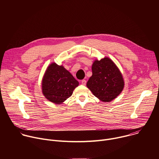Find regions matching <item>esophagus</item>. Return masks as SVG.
I'll return each instance as SVG.
<instances>
[{
	"mask_svg": "<svg viewBox=\"0 0 159 159\" xmlns=\"http://www.w3.org/2000/svg\"><path fill=\"white\" fill-rule=\"evenodd\" d=\"M81 84H82V85H85L86 84V80H85V79H83V80H81Z\"/></svg>",
	"mask_w": 159,
	"mask_h": 159,
	"instance_id": "obj_1",
	"label": "esophagus"
}]
</instances>
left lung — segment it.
Returning a JSON list of instances; mask_svg holds the SVG:
<instances>
[{"label": "left lung", "mask_w": 159, "mask_h": 159, "mask_svg": "<svg viewBox=\"0 0 159 159\" xmlns=\"http://www.w3.org/2000/svg\"><path fill=\"white\" fill-rule=\"evenodd\" d=\"M93 75L87 87L93 94L103 102H110L123 90L124 80L116 65L110 58L96 60L92 66Z\"/></svg>", "instance_id": "1"}]
</instances>
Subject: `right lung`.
I'll list each match as a JSON object with an SVG mask.
<instances>
[{"label": "right lung", "instance_id": "add662e5", "mask_svg": "<svg viewBox=\"0 0 159 159\" xmlns=\"http://www.w3.org/2000/svg\"><path fill=\"white\" fill-rule=\"evenodd\" d=\"M79 82L63 66L52 63L47 69L42 82L44 97L55 104H61L70 97Z\"/></svg>", "mask_w": 159, "mask_h": 159}]
</instances>
